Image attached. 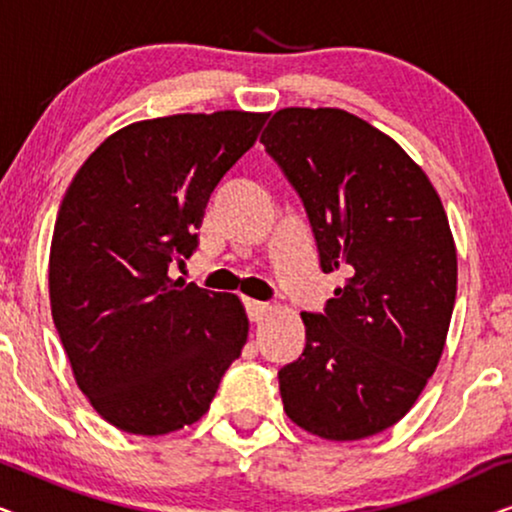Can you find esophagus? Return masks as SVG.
Masks as SVG:
<instances>
[{
    "label": "esophagus",
    "instance_id": "34e87169",
    "mask_svg": "<svg viewBox=\"0 0 512 512\" xmlns=\"http://www.w3.org/2000/svg\"><path fill=\"white\" fill-rule=\"evenodd\" d=\"M244 307H247V314L251 321H261L265 314L270 312V305L268 303H261V300H247L244 303Z\"/></svg>",
    "mask_w": 512,
    "mask_h": 512
}]
</instances>
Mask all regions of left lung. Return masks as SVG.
I'll list each match as a JSON object with an SVG mask.
<instances>
[{
	"label": "left lung",
	"instance_id": "1",
	"mask_svg": "<svg viewBox=\"0 0 512 512\" xmlns=\"http://www.w3.org/2000/svg\"><path fill=\"white\" fill-rule=\"evenodd\" d=\"M296 188L324 272H345L324 312H300L305 349L279 368L284 410L326 440L375 436L422 394L457 298V249L415 160L342 109H279L261 135Z\"/></svg>",
	"mask_w": 512,
	"mask_h": 512
}]
</instances>
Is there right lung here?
Returning a JSON list of instances; mask_svg holds the SVG:
<instances>
[{"mask_svg": "<svg viewBox=\"0 0 512 512\" xmlns=\"http://www.w3.org/2000/svg\"><path fill=\"white\" fill-rule=\"evenodd\" d=\"M268 114L139 121L90 153L53 228L51 312L76 384L135 436L198 422L247 342L240 298L170 279L198 247L209 195Z\"/></svg>", "mask_w": 512, "mask_h": 512, "instance_id": "add662e5", "label": "right lung"}]
</instances>
